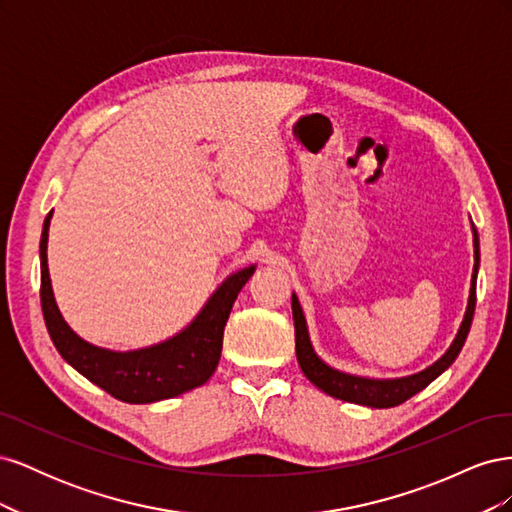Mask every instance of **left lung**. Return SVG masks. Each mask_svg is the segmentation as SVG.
I'll return each mask as SVG.
<instances>
[{"label": "left lung", "mask_w": 512, "mask_h": 512, "mask_svg": "<svg viewBox=\"0 0 512 512\" xmlns=\"http://www.w3.org/2000/svg\"><path fill=\"white\" fill-rule=\"evenodd\" d=\"M472 237H474V271H472L468 307H466V314H463V320L459 324V331L453 339V344L448 346V350L440 356L436 363L429 365L423 371H418V374H412V376L386 378V380L365 378V376L346 374V371H339V369L324 363L312 346L301 303L297 299V294L292 292L294 344H297V361L303 369L305 378L314 386H318L320 391H324L335 399L350 401V404H359V406H369V408H393V406L404 404L406 399H410L418 391H423L427 384H431L442 374V371H446L455 363L463 344H466L470 327H472L474 307H476V275H478V265H480V243H478V232H476L474 224H472Z\"/></svg>", "instance_id": "1"}]
</instances>
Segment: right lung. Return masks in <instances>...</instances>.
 <instances>
[{
    "instance_id": "1",
    "label": "right lung",
    "mask_w": 512,
    "mask_h": 512,
    "mask_svg": "<svg viewBox=\"0 0 512 512\" xmlns=\"http://www.w3.org/2000/svg\"><path fill=\"white\" fill-rule=\"evenodd\" d=\"M51 215L53 211L46 215L40 237V303L46 329L64 361L89 382L126 404H153V401L177 397L205 384L220 363L222 337L230 309L241 288L254 275L256 265L228 275L198 316L177 335L149 348L128 352L108 350L76 335L55 303L49 260H46Z\"/></svg>"
}]
</instances>
